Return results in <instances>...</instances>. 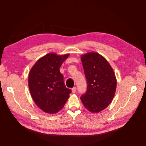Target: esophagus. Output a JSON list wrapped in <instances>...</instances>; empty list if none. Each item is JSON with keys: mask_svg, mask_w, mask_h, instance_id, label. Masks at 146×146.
Returning a JSON list of instances; mask_svg holds the SVG:
<instances>
[{"mask_svg": "<svg viewBox=\"0 0 146 146\" xmlns=\"http://www.w3.org/2000/svg\"><path fill=\"white\" fill-rule=\"evenodd\" d=\"M76 90H77L76 87H74V88H72V93H76Z\"/></svg>", "mask_w": 146, "mask_h": 146, "instance_id": "esophagus-1", "label": "esophagus"}]
</instances>
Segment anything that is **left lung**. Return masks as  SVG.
Instances as JSON below:
<instances>
[{
    "label": "left lung",
    "mask_w": 146,
    "mask_h": 146,
    "mask_svg": "<svg viewBox=\"0 0 146 146\" xmlns=\"http://www.w3.org/2000/svg\"><path fill=\"white\" fill-rule=\"evenodd\" d=\"M87 80L86 92L80 97L88 111L99 113L111 102L116 89V78L111 66L97 52H89L81 56Z\"/></svg>",
    "instance_id": "obj_1"
}]
</instances>
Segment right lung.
Segmentation results:
<instances>
[{
    "instance_id": "add662e5",
    "label": "right lung",
    "mask_w": 146,
    "mask_h": 146,
    "mask_svg": "<svg viewBox=\"0 0 146 146\" xmlns=\"http://www.w3.org/2000/svg\"><path fill=\"white\" fill-rule=\"evenodd\" d=\"M69 54L49 53L39 59L29 75V87L35 103L43 111L58 113L64 107L71 90L66 87L60 68Z\"/></svg>"
}]
</instances>
